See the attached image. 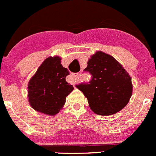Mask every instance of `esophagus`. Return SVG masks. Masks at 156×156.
<instances>
[{
  "instance_id": "34e87169",
  "label": "esophagus",
  "mask_w": 156,
  "mask_h": 156,
  "mask_svg": "<svg viewBox=\"0 0 156 156\" xmlns=\"http://www.w3.org/2000/svg\"><path fill=\"white\" fill-rule=\"evenodd\" d=\"M76 76H77V74H76V73H70V78H69V82H70V83H74Z\"/></svg>"
}]
</instances>
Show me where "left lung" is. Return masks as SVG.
<instances>
[{"instance_id": "left-lung-1", "label": "left lung", "mask_w": 156, "mask_h": 156, "mask_svg": "<svg viewBox=\"0 0 156 156\" xmlns=\"http://www.w3.org/2000/svg\"><path fill=\"white\" fill-rule=\"evenodd\" d=\"M85 72L91 80L76 87L87 98L94 113L110 115L122 110L132 94L131 78L113 56L97 52L88 62Z\"/></svg>"}]
</instances>
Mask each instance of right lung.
Masks as SVG:
<instances>
[{"mask_svg":"<svg viewBox=\"0 0 156 156\" xmlns=\"http://www.w3.org/2000/svg\"><path fill=\"white\" fill-rule=\"evenodd\" d=\"M70 72L61 64L58 56L49 57L43 62L28 83V99L37 111L54 115L66 101V97L73 90L67 83Z\"/></svg>","mask_w":156,"mask_h":156,"instance_id":"obj_1","label":"right lung"}]
</instances>
